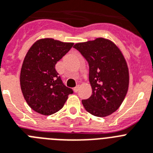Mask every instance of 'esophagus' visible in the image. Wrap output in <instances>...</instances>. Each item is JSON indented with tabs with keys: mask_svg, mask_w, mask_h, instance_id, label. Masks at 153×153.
I'll use <instances>...</instances> for the list:
<instances>
[{
	"mask_svg": "<svg viewBox=\"0 0 153 153\" xmlns=\"http://www.w3.org/2000/svg\"><path fill=\"white\" fill-rule=\"evenodd\" d=\"M79 86H76V88H74V92H78V91H79Z\"/></svg>",
	"mask_w": 153,
	"mask_h": 153,
	"instance_id": "obj_1",
	"label": "esophagus"
}]
</instances>
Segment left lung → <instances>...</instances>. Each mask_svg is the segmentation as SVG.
<instances>
[{
	"label": "left lung",
	"mask_w": 153,
	"mask_h": 153,
	"mask_svg": "<svg viewBox=\"0 0 153 153\" xmlns=\"http://www.w3.org/2000/svg\"><path fill=\"white\" fill-rule=\"evenodd\" d=\"M74 48L89 64L92 94L82 104L95 117H108L120 108L128 91L129 69L123 53L114 42L103 37L77 43Z\"/></svg>",
	"instance_id": "left-lung-1"
}]
</instances>
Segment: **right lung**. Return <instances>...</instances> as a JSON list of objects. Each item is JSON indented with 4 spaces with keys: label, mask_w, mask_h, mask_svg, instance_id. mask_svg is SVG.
<instances>
[{
    "label": "right lung",
    "mask_w": 153,
    "mask_h": 153,
    "mask_svg": "<svg viewBox=\"0 0 153 153\" xmlns=\"http://www.w3.org/2000/svg\"><path fill=\"white\" fill-rule=\"evenodd\" d=\"M74 43L53 38L39 39L30 47L22 62L20 86L29 106L49 116L63 107L71 88L63 84L55 65L71 49Z\"/></svg>",
    "instance_id": "1"
}]
</instances>
